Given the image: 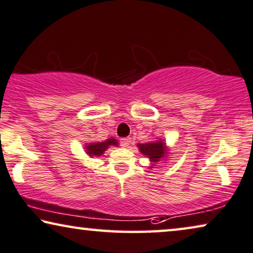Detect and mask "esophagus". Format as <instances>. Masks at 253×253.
Returning a JSON list of instances; mask_svg holds the SVG:
<instances>
[{"label":"esophagus","mask_w":253,"mask_h":253,"mask_svg":"<svg viewBox=\"0 0 253 253\" xmlns=\"http://www.w3.org/2000/svg\"><path fill=\"white\" fill-rule=\"evenodd\" d=\"M130 142H131V138L130 137L120 138V144H122L123 148H127V146L130 144Z\"/></svg>","instance_id":"34e87169"}]
</instances>
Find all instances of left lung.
<instances>
[{
    "label": "left lung",
    "mask_w": 253,
    "mask_h": 253,
    "mask_svg": "<svg viewBox=\"0 0 253 253\" xmlns=\"http://www.w3.org/2000/svg\"><path fill=\"white\" fill-rule=\"evenodd\" d=\"M137 146L141 153L148 157L151 163L160 161V159L165 158L167 153V148H166V143H164V141L149 142L144 144H137Z\"/></svg>",
    "instance_id": "obj_1"
}]
</instances>
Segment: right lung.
I'll list each match as a JSON object with an SVG mask.
<instances>
[{"label":"right lung","instance_id":"right-lung-1","mask_svg":"<svg viewBox=\"0 0 253 253\" xmlns=\"http://www.w3.org/2000/svg\"><path fill=\"white\" fill-rule=\"evenodd\" d=\"M111 145H115V146L118 145V142H117V139L114 137L108 138L107 141H103V142L90 143V144H87L85 146V149H86V153H87L89 157H100L102 156L104 151Z\"/></svg>","mask_w":253,"mask_h":253}]
</instances>
